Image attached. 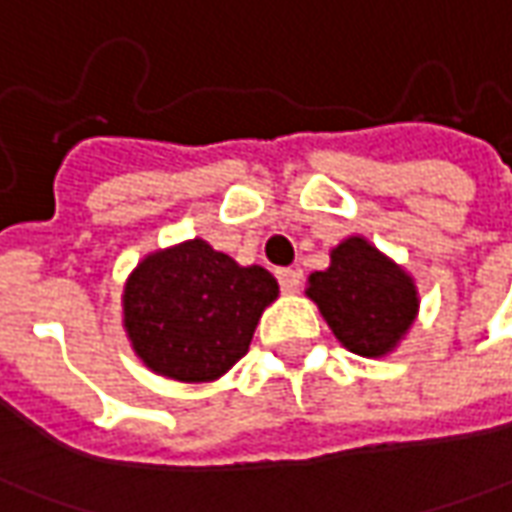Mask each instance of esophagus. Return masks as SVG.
Wrapping results in <instances>:
<instances>
[{"instance_id":"34e87169","label":"esophagus","mask_w":512,"mask_h":512,"mask_svg":"<svg viewBox=\"0 0 512 512\" xmlns=\"http://www.w3.org/2000/svg\"><path fill=\"white\" fill-rule=\"evenodd\" d=\"M278 284H281V290L292 295V292H298L301 287V273L298 270H290V267H284V270H278Z\"/></svg>"}]
</instances>
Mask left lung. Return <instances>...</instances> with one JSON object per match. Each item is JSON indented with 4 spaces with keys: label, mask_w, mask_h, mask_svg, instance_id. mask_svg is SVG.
Instances as JSON below:
<instances>
[{
    "label": "left lung",
    "mask_w": 512,
    "mask_h": 512,
    "mask_svg": "<svg viewBox=\"0 0 512 512\" xmlns=\"http://www.w3.org/2000/svg\"><path fill=\"white\" fill-rule=\"evenodd\" d=\"M329 256L326 270L306 278V298L317 303L331 334L351 354H393L418 317L415 278L359 234L345 236Z\"/></svg>",
    "instance_id": "1"
}]
</instances>
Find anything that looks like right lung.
Wrapping results in <instances>:
<instances>
[{"mask_svg":"<svg viewBox=\"0 0 512 512\" xmlns=\"http://www.w3.org/2000/svg\"><path fill=\"white\" fill-rule=\"evenodd\" d=\"M278 281L259 264L242 267L206 239L153 250L122 292V326L133 354L164 379H220L248 354Z\"/></svg>","mask_w":512,"mask_h":512,"instance_id":"1","label":"right lung"}]
</instances>
